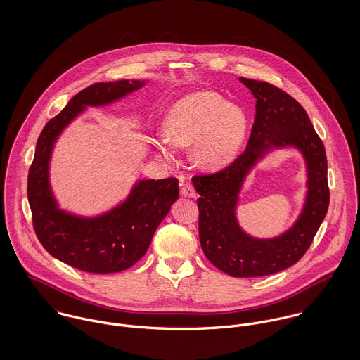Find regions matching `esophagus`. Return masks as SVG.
Returning a JSON list of instances; mask_svg holds the SVG:
<instances>
[{"label":"esophagus","instance_id":"34e87169","mask_svg":"<svg viewBox=\"0 0 360 360\" xmlns=\"http://www.w3.org/2000/svg\"><path fill=\"white\" fill-rule=\"evenodd\" d=\"M180 193H181V195L186 197V198H195V197H197V191L194 190V187H193L190 183L183 184Z\"/></svg>","mask_w":360,"mask_h":360}]
</instances>
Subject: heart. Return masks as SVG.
Listing matches in <instances>:
<instances>
[{"label":"heart","instance_id":"b5f03b06","mask_svg":"<svg viewBox=\"0 0 360 360\" xmlns=\"http://www.w3.org/2000/svg\"><path fill=\"white\" fill-rule=\"evenodd\" d=\"M167 133L159 151L167 158L177 147L194 146V159L205 169L226 167L240 155L250 131V119L240 108L213 91H198L179 100L166 117Z\"/></svg>","mask_w":360,"mask_h":360}]
</instances>
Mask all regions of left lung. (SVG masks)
I'll list each match as a JSON object with an SVG mask.
<instances>
[{
	"mask_svg": "<svg viewBox=\"0 0 360 360\" xmlns=\"http://www.w3.org/2000/svg\"><path fill=\"white\" fill-rule=\"evenodd\" d=\"M238 80L257 100L248 146L223 170L194 176L193 184L200 194V243L209 262L233 277H262L295 264L308 251L330 202L327 158L301 103L270 83L245 77ZM281 148L298 149L306 160V202L288 231L273 239H257L238 223L239 193L257 162Z\"/></svg>",
	"mask_w": 360,
	"mask_h": 360,
	"instance_id": "obj_1",
	"label": "left lung"
}]
</instances>
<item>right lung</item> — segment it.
Segmentation results:
<instances>
[{"label":"right lung","mask_w":360,"mask_h":360,"mask_svg":"<svg viewBox=\"0 0 360 360\" xmlns=\"http://www.w3.org/2000/svg\"><path fill=\"white\" fill-rule=\"evenodd\" d=\"M146 83L147 80H117L82 90L44 126L37 140L27 177L34 231L50 255L82 271L117 273L137 263L179 198L177 179H144L134 183L123 202L97 216H80L60 209L52 193L51 155L65 127L87 106L116 103Z\"/></svg>","instance_id":"right-lung-1"}]
</instances>
